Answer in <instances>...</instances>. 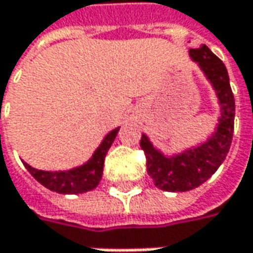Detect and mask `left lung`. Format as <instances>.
<instances>
[{"mask_svg": "<svg viewBox=\"0 0 253 253\" xmlns=\"http://www.w3.org/2000/svg\"><path fill=\"white\" fill-rule=\"evenodd\" d=\"M189 54L212 83L221 104V119L208 142L173 158L161 155L142 134L140 148L145 152L148 174L157 187L166 192H187L205 183L226 160L233 139L234 96L224 63L207 45L190 48Z\"/></svg>", "mask_w": 253, "mask_h": 253, "instance_id": "8db88e82", "label": "left lung"}]
</instances>
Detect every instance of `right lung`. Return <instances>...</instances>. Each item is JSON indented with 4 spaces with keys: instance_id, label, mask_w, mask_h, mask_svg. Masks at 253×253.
<instances>
[{
    "instance_id": "1",
    "label": "right lung",
    "mask_w": 253,
    "mask_h": 253,
    "mask_svg": "<svg viewBox=\"0 0 253 253\" xmlns=\"http://www.w3.org/2000/svg\"><path fill=\"white\" fill-rule=\"evenodd\" d=\"M119 133V128L111 130L99 148L95 151L92 158L82 167H77L69 171H42L32 169L30 166L25 164L27 171L35 177L42 186L46 189L57 192V193H64V195H73V193H84L92 189H95L102 177L104 170V160L105 155L113 145L116 136Z\"/></svg>"
}]
</instances>
